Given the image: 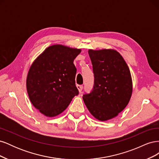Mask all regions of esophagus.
<instances>
[{
  "mask_svg": "<svg viewBox=\"0 0 159 159\" xmlns=\"http://www.w3.org/2000/svg\"><path fill=\"white\" fill-rule=\"evenodd\" d=\"M77 88L78 89L79 91L81 93V91H82V89H83V85H77Z\"/></svg>",
  "mask_w": 159,
  "mask_h": 159,
  "instance_id": "1",
  "label": "esophagus"
}]
</instances>
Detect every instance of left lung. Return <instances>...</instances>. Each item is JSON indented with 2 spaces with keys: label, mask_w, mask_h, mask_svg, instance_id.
Returning <instances> with one entry per match:
<instances>
[{
  "label": "left lung",
  "mask_w": 159,
  "mask_h": 159,
  "mask_svg": "<svg viewBox=\"0 0 159 159\" xmlns=\"http://www.w3.org/2000/svg\"><path fill=\"white\" fill-rule=\"evenodd\" d=\"M93 66L94 84L83 95L91 114L99 121L113 119L127 105L131 97V73L123 57L114 50H89Z\"/></svg>",
  "instance_id": "8db88e82"
}]
</instances>
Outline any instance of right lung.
<instances>
[{
	"mask_svg": "<svg viewBox=\"0 0 159 159\" xmlns=\"http://www.w3.org/2000/svg\"><path fill=\"white\" fill-rule=\"evenodd\" d=\"M80 52V49L53 45L30 66L26 79L27 92L32 105L46 116L60 114L79 94L74 60Z\"/></svg>",
	"mask_w": 159,
	"mask_h": 159,
	"instance_id": "1",
	"label": "right lung"
}]
</instances>
